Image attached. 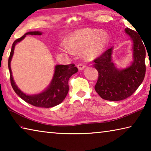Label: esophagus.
<instances>
[{
	"instance_id": "34e87169",
	"label": "esophagus",
	"mask_w": 151,
	"mask_h": 151,
	"mask_svg": "<svg viewBox=\"0 0 151 151\" xmlns=\"http://www.w3.org/2000/svg\"><path fill=\"white\" fill-rule=\"evenodd\" d=\"M77 67L78 68V70H83L84 68L86 67V66L83 65V64H78V65H77Z\"/></svg>"
}]
</instances>
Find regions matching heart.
Wrapping results in <instances>:
<instances>
[{
	"label": "heart",
	"mask_w": 151,
	"mask_h": 151,
	"mask_svg": "<svg viewBox=\"0 0 151 151\" xmlns=\"http://www.w3.org/2000/svg\"><path fill=\"white\" fill-rule=\"evenodd\" d=\"M108 42L109 35L105 31L86 28L71 33L67 38V42H62L59 48L70 55H75V51L83 50L84 55L92 59L103 52Z\"/></svg>",
	"instance_id": "heart-1"
}]
</instances>
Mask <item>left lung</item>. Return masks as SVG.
Here are the masks:
<instances>
[{
  "mask_svg": "<svg viewBox=\"0 0 151 151\" xmlns=\"http://www.w3.org/2000/svg\"><path fill=\"white\" fill-rule=\"evenodd\" d=\"M125 32L132 41V62L125 68L119 69L112 61L113 47L106 50L94 60L99 78L94 89L102 99L119 101L131 96L144 80L146 66L145 47L134 30L126 28Z\"/></svg>",
  "mask_w": 151,
  "mask_h": 151,
  "instance_id": "8db88e82",
  "label": "left lung"
}]
</instances>
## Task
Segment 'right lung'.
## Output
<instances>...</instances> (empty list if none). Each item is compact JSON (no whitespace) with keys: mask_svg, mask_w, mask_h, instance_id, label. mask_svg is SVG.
<instances>
[{"mask_svg":"<svg viewBox=\"0 0 151 151\" xmlns=\"http://www.w3.org/2000/svg\"><path fill=\"white\" fill-rule=\"evenodd\" d=\"M28 35H41L42 32H28L25 33L20 39H17L12 44L8 62L12 87L15 93L18 94V96H19L25 102L33 106L42 107V108H50V107L57 106L62 103L67 95L68 92V79L73 75L78 72V68L76 67L74 64L67 65H56L52 81L45 90L39 94H32V95H29V94L23 93L18 87L13 77H12L11 62L14 54L15 45L18 42L23 40L24 37Z\"/></svg>","mask_w":151,"mask_h":151,"instance_id":"1","label":"right lung"}]
</instances>
